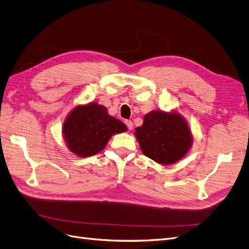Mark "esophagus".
<instances>
[{
	"label": "esophagus",
	"instance_id": "1",
	"mask_svg": "<svg viewBox=\"0 0 249 249\" xmlns=\"http://www.w3.org/2000/svg\"><path fill=\"white\" fill-rule=\"evenodd\" d=\"M125 124H126V126H127V128L129 130H131L132 128H133V123L130 121V120H125Z\"/></svg>",
	"mask_w": 249,
	"mask_h": 249
}]
</instances>
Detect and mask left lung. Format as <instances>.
<instances>
[{"instance_id": "obj_1", "label": "left lung", "mask_w": 249, "mask_h": 249, "mask_svg": "<svg viewBox=\"0 0 249 249\" xmlns=\"http://www.w3.org/2000/svg\"><path fill=\"white\" fill-rule=\"evenodd\" d=\"M135 136L146 157L164 165L181 159L192 144L189 126L178 113L153 110L146 114Z\"/></svg>"}]
</instances>
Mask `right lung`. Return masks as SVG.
Segmentation results:
<instances>
[{
	"label": "right lung",
	"mask_w": 249,
	"mask_h": 249,
	"mask_svg": "<svg viewBox=\"0 0 249 249\" xmlns=\"http://www.w3.org/2000/svg\"><path fill=\"white\" fill-rule=\"evenodd\" d=\"M126 130V125L109 116L106 107L92 103L73 108L62 131L70 151L85 158L103 151L113 134Z\"/></svg>",
	"instance_id": "obj_1"
}]
</instances>
